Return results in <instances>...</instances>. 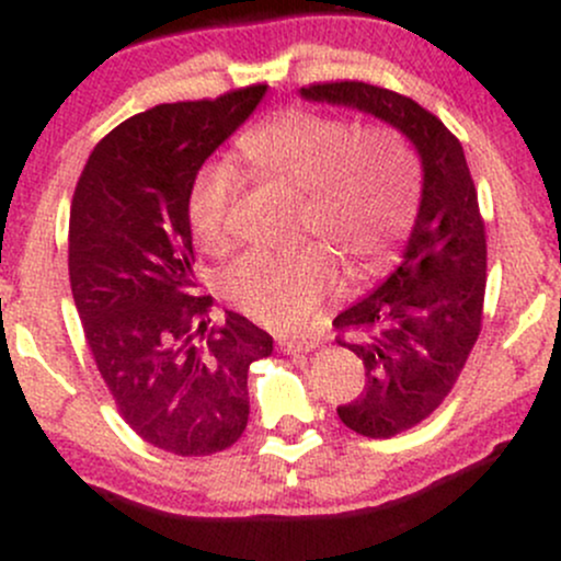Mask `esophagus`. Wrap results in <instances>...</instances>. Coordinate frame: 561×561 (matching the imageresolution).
Masks as SVG:
<instances>
[{"label": "esophagus", "mask_w": 561, "mask_h": 561, "mask_svg": "<svg viewBox=\"0 0 561 561\" xmlns=\"http://www.w3.org/2000/svg\"><path fill=\"white\" fill-rule=\"evenodd\" d=\"M313 347H319L317 337H285V340H279V351H285V353H308V351H313Z\"/></svg>", "instance_id": "1"}]
</instances>
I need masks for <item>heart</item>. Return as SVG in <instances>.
I'll return each instance as SVG.
<instances>
[{
  "label": "heart",
  "mask_w": 561,
  "mask_h": 561,
  "mask_svg": "<svg viewBox=\"0 0 561 561\" xmlns=\"http://www.w3.org/2000/svg\"><path fill=\"white\" fill-rule=\"evenodd\" d=\"M237 147L250 176L300 192V231L343 255L351 274L377 266L420 208L422 158L392 124L356 128L343 115L287 107L244 131ZM237 192V171L216 160L192 179L186 221L205 250L227 244ZM332 285V255L313 242L285 253L253 250L224 272L229 298L274 330L302 324Z\"/></svg>",
  "instance_id": "obj_1"
}]
</instances>
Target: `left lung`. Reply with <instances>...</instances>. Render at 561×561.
Instances as JSON below:
<instances>
[{"label": "left lung", "instance_id": "8db88e82", "mask_svg": "<svg viewBox=\"0 0 561 561\" xmlns=\"http://www.w3.org/2000/svg\"><path fill=\"white\" fill-rule=\"evenodd\" d=\"M300 94L388 121L422 158V203L401 266L332 321L366 377L337 416L364 437H392L446 401L480 337L488 244L478 190L461 141L411 96L366 81L311 83Z\"/></svg>", "mask_w": 561, "mask_h": 561}]
</instances>
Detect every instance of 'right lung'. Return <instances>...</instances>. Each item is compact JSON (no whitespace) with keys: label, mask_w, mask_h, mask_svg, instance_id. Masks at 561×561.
Here are the masks:
<instances>
[{"label":"right lung","mask_w":561,"mask_h":561,"mask_svg":"<svg viewBox=\"0 0 561 561\" xmlns=\"http://www.w3.org/2000/svg\"><path fill=\"white\" fill-rule=\"evenodd\" d=\"M266 83L216 100L156 105L115 126L83 165L70 203L68 274L83 337L128 427L176 456L240 440L248 369L272 334L197 295L186 192L199 165L244 124Z\"/></svg>","instance_id":"1"}]
</instances>
